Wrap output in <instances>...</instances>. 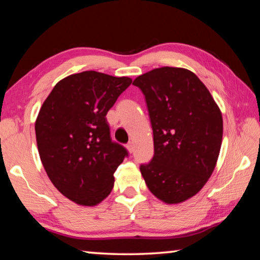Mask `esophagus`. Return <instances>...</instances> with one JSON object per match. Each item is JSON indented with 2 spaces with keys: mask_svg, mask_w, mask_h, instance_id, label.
Here are the masks:
<instances>
[{
  "mask_svg": "<svg viewBox=\"0 0 260 260\" xmlns=\"http://www.w3.org/2000/svg\"><path fill=\"white\" fill-rule=\"evenodd\" d=\"M127 149H128V151L132 153V152H133L134 151V143L133 142H128V143H127Z\"/></svg>",
  "mask_w": 260,
  "mask_h": 260,
  "instance_id": "1",
  "label": "esophagus"
}]
</instances>
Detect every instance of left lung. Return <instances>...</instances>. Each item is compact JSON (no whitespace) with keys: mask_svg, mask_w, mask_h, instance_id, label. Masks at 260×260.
Here are the masks:
<instances>
[{"mask_svg":"<svg viewBox=\"0 0 260 260\" xmlns=\"http://www.w3.org/2000/svg\"><path fill=\"white\" fill-rule=\"evenodd\" d=\"M146 99L153 157L141 174L153 195L177 204L196 195L212 174L222 140L221 112L196 74L164 67L135 79Z\"/></svg>","mask_w":260,"mask_h":260,"instance_id":"8db88e82","label":"left lung"}]
</instances>
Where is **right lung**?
Instances as JSON below:
<instances>
[{
    "mask_svg": "<svg viewBox=\"0 0 260 260\" xmlns=\"http://www.w3.org/2000/svg\"><path fill=\"white\" fill-rule=\"evenodd\" d=\"M132 83L96 71L60 80L35 121L41 161L54 186L76 203L93 206L111 192L113 173L128 156L110 135L107 113Z\"/></svg>",
    "mask_w": 260,
    "mask_h": 260,
    "instance_id": "1",
    "label": "right lung"
}]
</instances>
